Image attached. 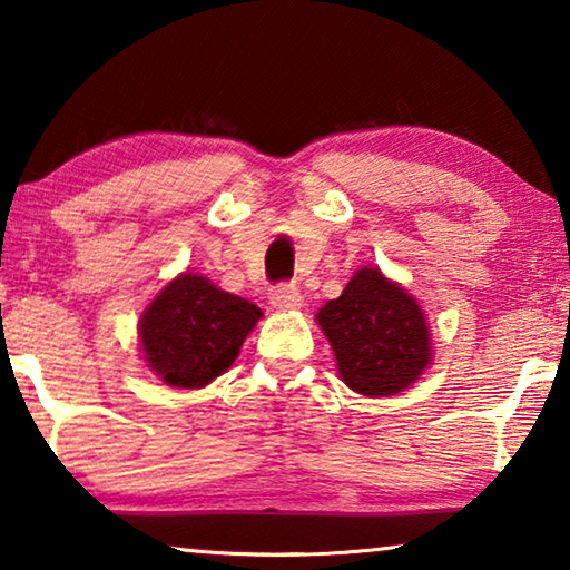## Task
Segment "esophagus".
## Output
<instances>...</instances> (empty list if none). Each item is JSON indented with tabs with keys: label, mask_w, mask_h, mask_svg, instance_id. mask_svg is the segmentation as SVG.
I'll list each match as a JSON object with an SVG mask.
<instances>
[{
	"label": "esophagus",
	"mask_w": 570,
	"mask_h": 570,
	"mask_svg": "<svg viewBox=\"0 0 570 570\" xmlns=\"http://www.w3.org/2000/svg\"><path fill=\"white\" fill-rule=\"evenodd\" d=\"M269 303L279 311H291L303 306V295L295 285H277L269 291Z\"/></svg>",
	"instance_id": "34e87169"
}]
</instances>
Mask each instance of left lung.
<instances>
[{"mask_svg": "<svg viewBox=\"0 0 570 570\" xmlns=\"http://www.w3.org/2000/svg\"><path fill=\"white\" fill-rule=\"evenodd\" d=\"M316 322L337 357L340 379L363 396L404 392L433 361L423 308L379 267L357 269Z\"/></svg>", "mask_w": 570, "mask_h": 570, "instance_id": "1", "label": "left lung"}]
</instances>
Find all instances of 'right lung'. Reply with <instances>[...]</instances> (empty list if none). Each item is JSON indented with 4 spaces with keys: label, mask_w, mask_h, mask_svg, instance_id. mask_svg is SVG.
Returning a JSON list of instances; mask_svg holds the SVG:
<instances>
[{
    "label": "right lung",
    "mask_w": 570,
    "mask_h": 570,
    "mask_svg": "<svg viewBox=\"0 0 570 570\" xmlns=\"http://www.w3.org/2000/svg\"><path fill=\"white\" fill-rule=\"evenodd\" d=\"M262 318L252 301L184 272L155 295L139 318L145 363L176 389H202L225 373Z\"/></svg>",
    "instance_id": "1"
}]
</instances>
